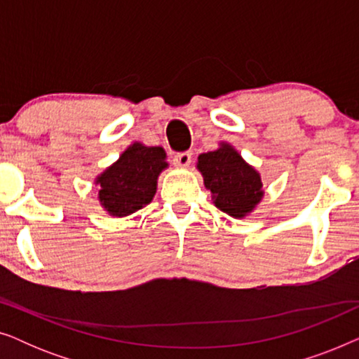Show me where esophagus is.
I'll list each match as a JSON object with an SVG mask.
<instances>
[{
    "label": "esophagus",
    "instance_id": "esophagus-1",
    "mask_svg": "<svg viewBox=\"0 0 359 359\" xmlns=\"http://www.w3.org/2000/svg\"><path fill=\"white\" fill-rule=\"evenodd\" d=\"M173 163L180 168H186L191 163V151H181V154H176L173 158Z\"/></svg>",
    "mask_w": 359,
    "mask_h": 359
}]
</instances>
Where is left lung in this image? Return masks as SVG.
<instances>
[{
	"label": "left lung",
	"mask_w": 359,
	"mask_h": 359,
	"mask_svg": "<svg viewBox=\"0 0 359 359\" xmlns=\"http://www.w3.org/2000/svg\"><path fill=\"white\" fill-rule=\"evenodd\" d=\"M196 166L215 208L230 217H247L262 203V176L227 142H220L217 150L201 154Z\"/></svg>",
	"instance_id": "obj_1"
}]
</instances>
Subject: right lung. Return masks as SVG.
I'll return each instance as SVG.
<instances>
[{
	"label": "right lung",
	"instance_id": "1",
	"mask_svg": "<svg viewBox=\"0 0 359 359\" xmlns=\"http://www.w3.org/2000/svg\"><path fill=\"white\" fill-rule=\"evenodd\" d=\"M168 168L161 147H147L140 142L127 147L119 160L96 176L97 199L112 217H126L151 203L156 181Z\"/></svg>",
	"mask_w": 359,
	"mask_h": 359
}]
</instances>
